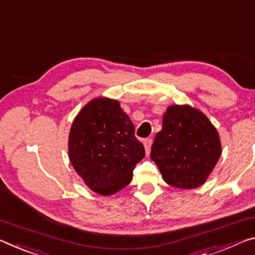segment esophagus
<instances>
[{
    "label": "esophagus",
    "mask_w": 255,
    "mask_h": 255,
    "mask_svg": "<svg viewBox=\"0 0 255 255\" xmlns=\"http://www.w3.org/2000/svg\"><path fill=\"white\" fill-rule=\"evenodd\" d=\"M143 144H144V149H145V153L149 155L150 150H151V144H152V139L151 137H148V139L143 140Z\"/></svg>",
    "instance_id": "esophagus-1"
}]
</instances>
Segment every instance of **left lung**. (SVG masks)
<instances>
[{"mask_svg": "<svg viewBox=\"0 0 255 255\" xmlns=\"http://www.w3.org/2000/svg\"><path fill=\"white\" fill-rule=\"evenodd\" d=\"M220 155L218 132L203 113L189 105L167 108L150 153L167 184L185 190L202 185Z\"/></svg>", "mask_w": 255, "mask_h": 255, "instance_id": "left-lung-1", "label": "left lung"}]
</instances>
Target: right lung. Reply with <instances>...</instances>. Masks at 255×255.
Wrapping results in <instances>:
<instances>
[{
    "mask_svg": "<svg viewBox=\"0 0 255 255\" xmlns=\"http://www.w3.org/2000/svg\"><path fill=\"white\" fill-rule=\"evenodd\" d=\"M144 155L134 125L116 100H91L71 127V164L98 194H114L130 184L133 169Z\"/></svg>",
    "mask_w": 255,
    "mask_h": 255,
    "instance_id": "obj_1",
    "label": "right lung"
}]
</instances>
